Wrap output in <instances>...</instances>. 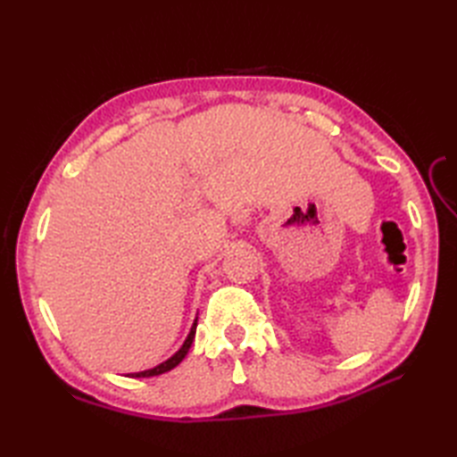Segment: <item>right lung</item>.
<instances>
[{"mask_svg": "<svg viewBox=\"0 0 457 457\" xmlns=\"http://www.w3.org/2000/svg\"><path fill=\"white\" fill-rule=\"evenodd\" d=\"M196 324H198V320H194V324H192V328H190V334L187 336V339H184V344H182V347L179 349L177 353H174L172 357H169L167 361H162V363H159L157 367H153V369H147V371H139V373H131V377H154V375H161V373H167V371H170V369H174L177 367L184 357H187V353H188V349H190V345H192V342H194V336H196Z\"/></svg>", "mask_w": 457, "mask_h": 457, "instance_id": "obj_1", "label": "right lung"}]
</instances>
